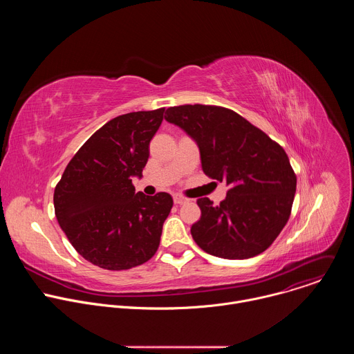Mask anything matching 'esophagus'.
<instances>
[{
  "mask_svg": "<svg viewBox=\"0 0 354 354\" xmlns=\"http://www.w3.org/2000/svg\"><path fill=\"white\" fill-rule=\"evenodd\" d=\"M174 201H175V205H183V203H186L187 198L183 197V196H180V194H175V196H174Z\"/></svg>",
  "mask_w": 354,
  "mask_h": 354,
  "instance_id": "34e87169",
  "label": "esophagus"
}]
</instances>
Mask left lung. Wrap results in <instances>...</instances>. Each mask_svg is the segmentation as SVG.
Returning a JSON list of instances; mask_svg holds the SVG:
<instances>
[{
	"instance_id": "obj_1",
	"label": "left lung",
	"mask_w": 354,
	"mask_h": 354,
	"mask_svg": "<svg viewBox=\"0 0 354 354\" xmlns=\"http://www.w3.org/2000/svg\"><path fill=\"white\" fill-rule=\"evenodd\" d=\"M165 115L196 141L203 172L228 186L218 206L209 197L197 200L201 216L190 228L194 242L224 259L262 254L287 224L297 187L283 147L227 108L182 105Z\"/></svg>"
}]
</instances>
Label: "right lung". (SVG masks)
<instances>
[{"instance_id":"1","label":"right lung","mask_w":354,"mask_h":354,"mask_svg":"<svg viewBox=\"0 0 354 354\" xmlns=\"http://www.w3.org/2000/svg\"><path fill=\"white\" fill-rule=\"evenodd\" d=\"M165 108L118 116L95 131L68 162L55 189L57 221L78 254L106 270L145 263L160 246L171 194L136 193L149 141Z\"/></svg>"}]
</instances>
